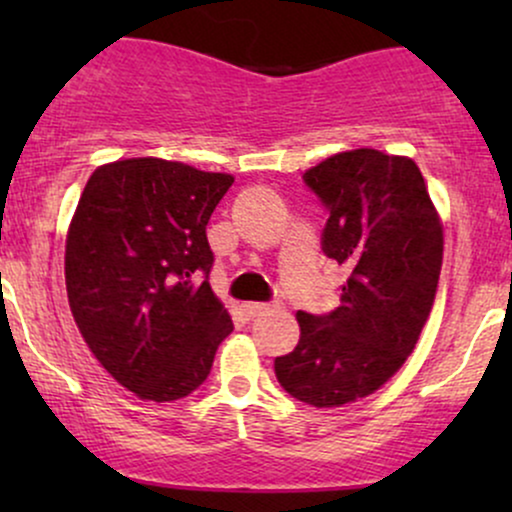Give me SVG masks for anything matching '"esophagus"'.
<instances>
[{"label":"esophagus","mask_w":512,"mask_h":512,"mask_svg":"<svg viewBox=\"0 0 512 512\" xmlns=\"http://www.w3.org/2000/svg\"><path fill=\"white\" fill-rule=\"evenodd\" d=\"M267 310H269V303H245L243 305V313L248 317H257V315L267 313Z\"/></svg>","instance_id":"esophagus-1"}]
</instances>
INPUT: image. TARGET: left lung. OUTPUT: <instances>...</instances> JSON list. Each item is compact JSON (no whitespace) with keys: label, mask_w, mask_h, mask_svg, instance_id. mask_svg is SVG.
<instances>
[{"label":"left lung","mask_w":512,"mask_h":512,"mask_svg":"<svg viewBox=\"0 0 512 512\" xmlns=\"http://www.w3.org/2000/svg\"><path fill=\"white\" fill-rule=\"evenodd\" d=\"M303 182L330 214L322 252L349 279L337 310H298L301 339L274 358V373L298 402L342 407L385 385L414 351L436 301L443 226L411 158L344 151Z\"/></svg>","instance_id":"8db88e82"}]
</instances>
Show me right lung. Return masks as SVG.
<instances>
[{
  "mask_svg": "<svg viewBox=\"0 0 512 512\" xmlns=\"http://www.w3.org/2000/svg\"><path fill=\"white\" fill-rule=\"evenodd\" d=\"M231 185L163 158L108 163L86 182L64 252L69 308L101 366L142 399L195 392L233 332L207 240Z\"/></svg>",
  "mask_w": 512,
  "mask_h": 512,
  "instance_id": "right-lung-1",
  "label": "right lung"
}]
</instances>
